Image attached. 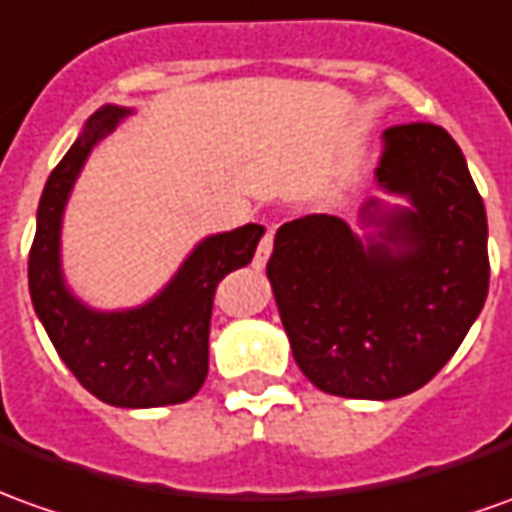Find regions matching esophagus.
Segmentation results:
<instances>
[{
    "instance_id": "1",
    "label": "esophagus",
    "mask_w": 512,
    "mask_h": 512,
    "mask_svg": "<svg viewBox=\"0 0 512 512\" xmlns=\"http://www.w3.org/2000/svg\"><path fill=\"white\" fill-rule=\"evenodd\" d=\"M273 239H276V225H267L264 228V236H262V242H259V248H256V267H262L267 259H270V250H273Z\"/></svg>"
}]
</instances>
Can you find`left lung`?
Segmentation results:
<instances>
[{"label": "left lung", "instance_id": "obj_1", "mask_svg": "<svg viewBox=\"0 0 512 512\" xmlns=\"http://www.w3.org/2000/svg\"><path fill=\"white\" fill-rule=\"evenodd\" d=\"M412 211L362 245L340 217L278 228L267 278L292 357L309 382L343 398H398L424 387L460 348L488 298V220L463 150L432 122L384 130L376 169Z\"/></svg>", "mask_w": 512, "mask_h": 512}]
</instances>
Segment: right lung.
<instances>
[{
  "instance_id": "1",
  "label": "right lung",
  "mask_w": 512,
  "mask_h": 512,
  "mask_svg": "<svg viewBox=\"0 0 512 512\" xmlns=\"http://www.w3.org/2000/svg\"><path fill=\"white\" fill-rule=\"evenodd\" d=\"M128 114L105 105L47 178L30 248V298L49 340L74 379L114 407H164L192 398L209 373V326L217 284L253 259L262 225L209 236L186 259L167 290L142 309L91 312L63 287L61 217L91 147Z\"/></svg>"
}]
</instances>
